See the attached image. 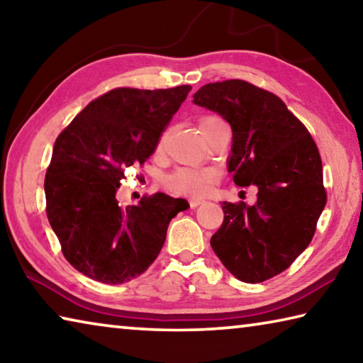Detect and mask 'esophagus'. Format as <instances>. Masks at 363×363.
Listing matches in <instances>:
<instances>
[{
	"instance_id": "1",
	"label": "esophagus",
	"mask_w": 363,
	"mask_h": 363,
	"mask_svg": "<svg viewBox=\"0 0 363 363\" xmlns=\"http://www.w3.org/2000/svg\"><path fill=\"white\" fill-rule=\"evenodd\" d=\"M189 203H190V206H192V208H196V206L203 205L205 200L203 199H195V196H194V199L189 200Z\"/></svg>"
}]
</instances>
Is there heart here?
<instances>
[{
  "label": "heart",
  "instance_id": "obj_1",
  "mask_svg": "<svg viewBox=\"0 0 363 363\" xmlns=\"http://www.w3.org/2000/svg\"><path fill=\"white\" fill-rule=\"evenodd\" d=\"M223 120L216 115H206L201 116L199 121L200 133H205L210 128L216 126L218 123ZM162 149V144H160ZM214 171L211 169H192V168H179L174 173H171L167 179H164V186L169 189L171 192L184 194L190 196H201L208 192L214 182Z\"/></svg>",
  "mask_w": 363,
  "mask_h": 363
}]
</instances>
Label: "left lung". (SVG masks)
<instances>
[{
    "label": "left lung",
    "instance_id": "obj_1",
    "mask_svg": "<svg viewBox=\"0 0 363 363\" xmlns=\"http://www.w3.org/2000/svg\"><path fill=\"white\" fill-rule=\"evenodd\" d=\"M194 104L229 123L227 169L237 186L257 187L255 205L224 201L211 248L238 280L272 279L309 247L327 203L317 144L279 96L243 79L201 86Z\"/></svg>",
    "mask_w": 363,
    "mask_h": 363
}]
</instances>
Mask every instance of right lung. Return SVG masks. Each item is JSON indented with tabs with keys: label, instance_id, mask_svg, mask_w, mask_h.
Wrapping results in <instances>:
<instances>
[{
	"label": "right lung",
	"instance_id": "1",
	"mask_svg": "<svg viewBox=\"0 0 363 363\" xmlns=\"http://www.w3.org/2000/svg\"><path fill=\"white\" fill-rule=\"evenodd\" d=\"M190 84L169 89L115 88L89 102L52 149L45 177L46 214L65 259L86 277L118 285L139 277L162 250L184 199L143 196L121 208L126 168L143 164L186 101Z\"/></svg>",
	"mask_w": 363,
	"mask_h": 363
}]
</instances>
